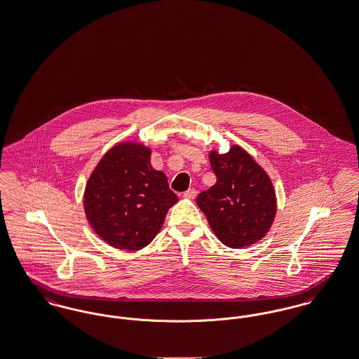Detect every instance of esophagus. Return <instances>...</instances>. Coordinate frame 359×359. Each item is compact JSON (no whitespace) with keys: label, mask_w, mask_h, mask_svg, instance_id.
I'll use <instances>...</instances> for the list:
<instances>
[{"label":"esophagus","mask_w":359,"mask_h":359,"mask_svg":"<svg viewBox=\"0 0 359 359\" xmlns=\"http://www.w3.org/2000/svg\"><path fill=\"white\" fill-rule=\"evenodd\" d=\"M196 194H198V191H196L195 188H189V189H187V191L183 194V196H184L186 199H194V198L196 196Z\"/></svg>","instance_id":"34e87169"}]
</instances>
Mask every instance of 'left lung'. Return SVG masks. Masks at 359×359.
<instances>
[{
	"label": "left lung",
	"mask_w": 359,
	"mask_h": 359,
	"mask_svg": "<svg viewBox=\"0 0 359 359\" xmlns=\"http://www.w3.org/2000/svg\"><path fill=\"white\" fill-rule=\"evenodd\" d=\"M217 183L198 195L196 203L223 245L242 249L265 237L277 211L268 173L238 145L227 154H208Z\"/></svg>",
	"instance_id": "1"
}]
</instances>
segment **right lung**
<instances>
[{
  "label": "right lung",
  "mask_w": 359,
  "mask_h": 359,
  "mask_svg": "<svg viewBox=\"0 0 359 359\" xmlns=\"http://www.w3.org/2000/svg\"><path fill=\"white\" fill-rule=\"evenodd\" d=\"M151 154L140 142H120L103 154L86 184V218L116 249L136 252L151 243L179 201L165 173L151 165Z\"/></svg>",
  "instance_id": "obj_1"
}]
</instances>
